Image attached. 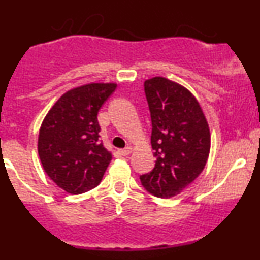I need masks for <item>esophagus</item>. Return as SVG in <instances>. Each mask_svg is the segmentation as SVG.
<instances>
[{"instance_id":"34e87169","label":"esophagus","mask_w":260,"mask_h":260,"mask_svg":"<svg viewBox=\"0 0 260 260\" xmlns=\"http://www.w3.org/2000/svg\"><path fill=\"white\" fill-rule=\"evenodd\" d=\"M131 153H132V147H126L120 150V154L122 156H127V155H129Z\"/></svg>"}]
</instances>
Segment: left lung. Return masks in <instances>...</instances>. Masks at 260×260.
Returning a JSON list of instances; mask_svg holds the SVG:
<instances>
[{"label":"left lung","instance_id":"left-lung-1","mask_svg":"<svg viewBox=\"0 0 260 260\" xmlns=\"http://www.w3.org/2000/svg\"><path fill=\"white\" fill-rule=\"evenodd\" d=\"M151 117L155 168L140 176L143 187L159 198L180 194L202 174L210 151V131L198 100L164 77L144 82Z\"/></svg>","mask_w":260,"mask_h":260}]
</instances>
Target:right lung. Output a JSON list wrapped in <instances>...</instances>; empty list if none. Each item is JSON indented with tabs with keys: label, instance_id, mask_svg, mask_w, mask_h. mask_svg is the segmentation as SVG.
Returning a JSON list of instances; mask_svg holds the SVG:
<instances>
[{
	"label": "right lung",
	"instance_id": "right-lung-1",
	"mask_svg": "<svg viewBox=\"0 0 260 260\" xmlns=\"http://www.w3.org/2000/svg\"><path fill=\"white\" fill-rule=\"evenodd\" d=\"M116 83H89L64 92L45 116L38 139L43 168L71 194L100 183L112 154L99 139L98 112Z\"/></svg>",
	"mask_w": 260,
	"mask_h": 260
}]
</instances>
